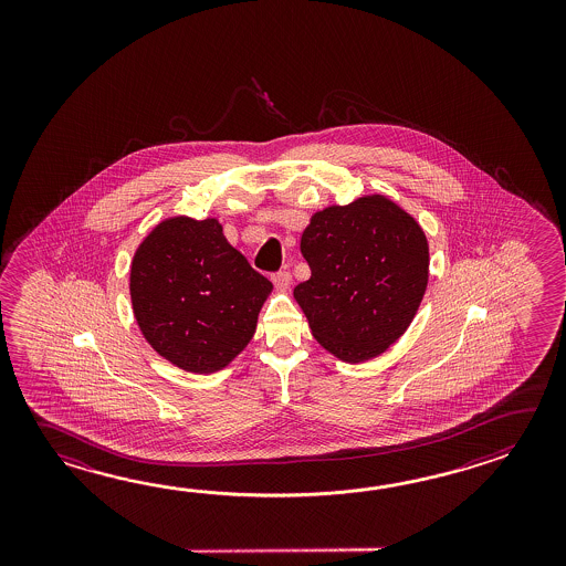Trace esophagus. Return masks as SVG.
<instances>
[{"label": "esophagus", "instance_id": "34e87169", "mask_svg": "<svg viewBox=\"0 0 566 566\" xmlns=\"http://www.w3.org/2000/svg\"><path fill=\"white\" fill-rule=\"evenodd\" d=\"M271 279H273V283L281 289L289 287V285H291V281H293L289 271H277V273H273V277Z\"/></svg>", "mask_w": 566, "mask_h": 566}]
</instances>
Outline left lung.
<instances>
[{"instance_id": "1", "label": "left lung", "mask_w": 566, "mask_h": 566, "mask_svg": "<svg viewBox=\"0 0 566 566\" xmlns=\"http://www.w3.org/2000/svg\"><path fill=\"white\" fill-rule=\"evenodd\" d=\"M301 254L312 277L293 295L325 349L370 360L405 334L427 289L429 247L395 202L366 196L313 214Z\"/></svg>"}]
</instances>
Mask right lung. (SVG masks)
<instances>
[{"label":"right lung","mask_w":566,"mask_h":566,"mask_svg":"<svg viewBox=\"0 0 566 566\" xmlns=\"http://www.w3.org/2000/svg\"><path fill=\"white\" fill-rule=\"evenodd\" d=\"M271 287L214 218L166 220L133 256L137 324L156 352L190 373L224 368L251 342Z\"/></svg>","instance_id":"obj_1"}]
</instances>
